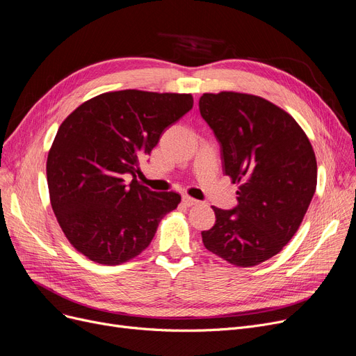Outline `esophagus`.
Listing matches in <instances>:
<instances>
[{"instance_id":"obj_1","label":"esophagus","mask_w":356,"mask_h":356,"mask_svg":"<svg viewBox=\"0 0 356 356\" xmlns=\"http://www.w3.org/2000/svg\"><path fill=\"white\" fill-rule=\"evenodd\" d=\"M181 200H183V204L186 205V207H193V205H197V204H199L196 199H193V197H191V196H188V195H184V196L181 197Z\"/></svg>"}]
</instances>
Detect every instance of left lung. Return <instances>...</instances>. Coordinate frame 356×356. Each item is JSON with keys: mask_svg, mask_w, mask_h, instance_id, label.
I'll use <instances>...</instances> for the list:
<instances>
[{"mask_svg": "<svg viewBox=\"0 0 356 356\" xmlns=\"http://www.w3.org/2000/svg\"><path fill=\"white\" fill-rule=\"evenodd\" d=\"M221 147L224 173L238 183V205L215 212L202 231L207 249L240 268L280 253L293 237L317 186V161L305 132L273 103L244 92H205L199 99Z\"/></svg>", "mask_w": 356, "mask_h": 356, "instance_id": "obj_1", "label": "left lung"}]
</instances>
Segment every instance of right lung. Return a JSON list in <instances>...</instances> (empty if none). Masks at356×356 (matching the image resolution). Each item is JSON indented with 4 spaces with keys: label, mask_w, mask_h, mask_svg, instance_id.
<instances>
[{
    "label": "right lung",
    "mask_w": 356,
    "mask_h": 356,
    "mask_svg": "<svg viewBox=\"0 0 356 356\" xmlns=\"http://www.w3.org/2000/svg\"><path fill=\"white\" fill-rule=\"evenodd\" d=\"M193 107L191 95L122 90L84 102L60 123L46 161L51 205L68 241L100 265H120L149 245L176 192L135 180L165 128ZM125 174L134 176L127 185Z\"/></svg>",
    "instance_id": "add662e5"
}]
</instances>
